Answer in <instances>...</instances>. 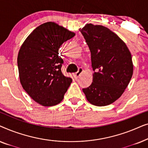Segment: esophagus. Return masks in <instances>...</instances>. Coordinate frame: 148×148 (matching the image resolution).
Instances as JSON below:
<instances>
[{"label":"esophagus","mask_w":148,"mask_h":148,"mask_svg":"<svg viewBox=\"0 0 148 148\" xmlns=\"http://www.w3.org/2000/svg\"><path fill=\"white\" fill-rule=\"evenodd\" d=\"M83 71H84V70H83V69H82V68H79V69H78V71L77 72V73H75L74 74V76L76 78L79 77L80 76V75L82 73Z\"/></svg>","instance_id":"34e87169"}]
</instances>
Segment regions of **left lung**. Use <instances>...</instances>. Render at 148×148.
<instances>
[{"label":"left lung","instance_id":"obj_1","mask_svg":"<svg viewBox=\"0 0 148 148\" xmlns=\"http://www.w3.org/2000/svg\"><path fill=\"white\" fill-rule=\"evenodd\" d=\"M79 30L90 48L94 71L92 84L83 92L92 104L107 106L120 98L130 82L131 54L125 42L104 26L88 23Z\"/></svg>","mask_w":148,"mask_h":148}]
</instances>
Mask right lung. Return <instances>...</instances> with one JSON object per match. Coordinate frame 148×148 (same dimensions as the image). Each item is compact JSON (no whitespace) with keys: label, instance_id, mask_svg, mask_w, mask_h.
<instances>
[{"label":"right lung","instance_id":"right-lung-1","mask_svg":"<svg viewBox=\"0 0 148 148\" xmlns=\"http://www.w3.org/2000/svg\"><path fill=\"white\" fill-rule=\"evenodd\" d=\"M75 34L54 22L36 28L26 38L17 56L20 82L28 95L39 104L52 106L63 100L72 82L61 71L60 46Z\"/></svg>","mask_w":148,"mask_h":148}]
</instances>
